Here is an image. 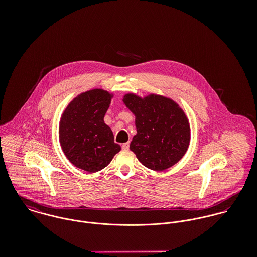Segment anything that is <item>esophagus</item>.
<instances>
[{
	"instance_id": "obj_1",
	"label": "esophagus",
	"mask_w": 257,
	"mask_h": 257,
	"mask_svg": "<svg viewBox=\"0 0 257 257\" xmlns=\"http://www.w3.org/2000/svg\"><path fill=\"white\" fill-rule=\"evenodd\" d=\"M121 148H122V150H127V149L130 148V144H128V143L123 144V145L121 146Z\"/></svg>"
}]
</instances>
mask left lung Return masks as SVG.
<instances>
[{
    "instance_id": "8db88e82",
    "label": "left lung",
    "mask_w": 257,
    "mask_h": 257,
    "mask_svg": "<svg viewBox=\"0 0 257 257\" xmlns=\"http://www.w3.org/2000/svg\"><path fill=\"white\" fill-rule=\"evenodd\" d=\"M136 116L137 135L130 148L147 168L163 171L176 164L190 144V124L172 99L149 94L142 98L128 93L122 99Z\"/></svg>"
}]
</instances>
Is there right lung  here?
<instances>
[{
    "label": "right lung",
    "mask_w": 257,
    "mask_h": 257,
    "mask_svg": "<svg viewBox=\"0 0 257 257\" xmlns=\"http://www.w3.org/2000/svg\"><path fill=\"white\" fill-rule=\"evenodd\" d=\"M113 95L103 89L81 93L69 103L59 122V142L74 166L89 173L109 165L120 146L104 116Z\"/></svg>",
    "instance_id": "1"
}]
</instances>
